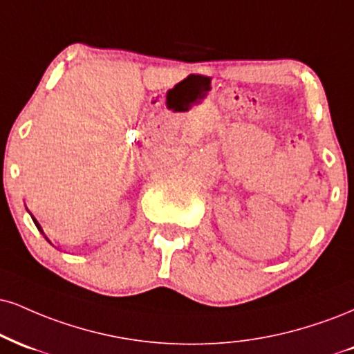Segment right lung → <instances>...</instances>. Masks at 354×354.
<instances>
[{"label":"right lung","mask_w":354,"mask_h":354,"mask_svg":"<svg viewBox=\"0 0 354 354\" xmlns=\"http://www.w3.org/2000/svg\"><path fill=\"white\" fill-rule=\"evenodd\" d=\"M26 209H28V207H26ZM29 212V214H31V211H28ZM31 218H32V221H34V224H36V227L37 229H39V232H42V234H44V231H42V227H41V224L39 223H37V219L36 218H34V216L31 214ZM44 237H46V239H48V236H46V234H44ZM49 241V239H48ZM50 242V241H49Z\"/></svg>","instance_id":"1"}]
</instances>
